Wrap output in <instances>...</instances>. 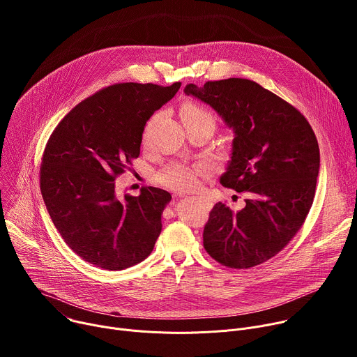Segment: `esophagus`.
Wrapping results in <instances>:
<instances>
[{
	"label": "esophagus",
	"mask_w": 357,
	"mask_h": 357,
	"mask_svg": "<svg viewBox=\"0 0 357 357\" xmlns=\"http://www.w3.org/2000/svg\"><path fill=\"white\" fill-rule=\"evenodd\" d=\"M179 196H181V195H179Z\"/></svg>",
	"instance_id": "34e87169"
}]
</instances>
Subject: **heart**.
<instances>
[{"mask_svg":"<svg viewBox=\"0 0 357 357\" xmlns=\"http://www.w3.org/2000/svg\"><path fill=\"white\" fill-rule=\"evenodd\" d=\"M181 117L183 124L203 121V120L213 121V117L209 112H206L205 109H202L195 103H185L181 109ZM208 171L209 168L205 164L189 165V164L172 162L158 172L157 181L169 189L188 192V190L196 189L199 183V176L208 174Z\"/></svg>","mask_w":357,"mask_h":357,"instance_id":"obj_1","label":"heart"}]
</instances>
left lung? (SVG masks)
Listing matches in <instances>:
<instances>
[{"instance_id": "1", "label": "left lung", "mask_w": 357, "mask_h": 357, "mask_svg": "<svg viewBox=\"0 0 357 357\" xmlns=\"http://www.w3.org/2000/svg\"><path fill=\"white\" fill-rule=\"evenodd\" d=\"M183 91L209 105L233 130L220 183L248 195L238 212L216 203L203 245L226 267L259 266L291 241L310 213L321 165L315 132L294 106L248 79L190 83Z\"/></svg>"}]
</instances>
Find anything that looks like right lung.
Listing matches in <instances>:
<instances>
[{
  "instance_id": "right-lung-1",
  "label": "right lung",
  "mask_w": 357,
  "mask_h": 357,
  "mask_svg": "<svg viewBox=\"0 0 357 357\" xmlns=\"http://www.w3.org/2000/svg\"><path fill=\"white\" fill-rule=\"evenodd\" d=\"M179 87L109 86L72 109L50 135L40 165L42 197L65 243L84 261L124 270L154 248L171 193L149 186L120 199L114 181L138 158L149 117Z\"/></svg>"
}]
</instances>
